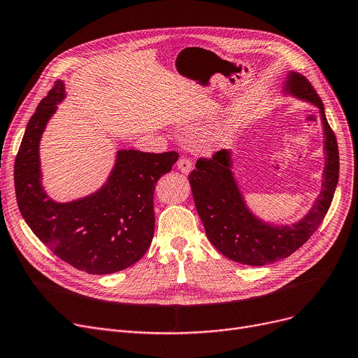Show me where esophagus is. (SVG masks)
<instances>
[{
  "instance_id": "1",
  "label": "esophagus",
  "mask_w": 358,
  "mask_h": 358,
  "mask_svg": "<svg viewBox=\"0 0 358 358\" xmlns=\"http://www.w3.org/2000/svg\"><path fill=\"white\" fill-rule=\"evenodd\" d=\"M177 168L181 171V173L189 174L190 171H192V168H193V164H192V161L187 159V158H180V159L177 161Z\"/></svg>"
}]
</instances>
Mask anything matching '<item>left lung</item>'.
<instances>
[{"label":"left lung","mask_w":358,"mask_h":358,"mask_svg":"<svg viewBox=\"0 0 358 358\" xmlns=\"http://www.w3.org/2000/svg\"><path fill=\"white\" fill-rule=\"evenodd\" d=\"M284 90L319 108L324 131L323 189L301 221L291 227H273L248 210L232 176V161L227 150L215 152L212 158H199L189 176L194 205L209 241L225 257L243 265L263 266L297 252L328 213L339 178L336 137L317 92L304 76L294 71L288 73Z\"/></svg>","instance_id":"left-lung-1"}]
</instances>
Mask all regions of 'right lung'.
Instances as JSON below:
<instances>
[{"label":"right lung","mask_w":358,"mask_h":358,"mask_svg":"<svg viewBox=\"0 0 358 358\" xmlns=\"http://www.w3.org/2000/svg\"><path fill=\"white\" fill-rule=\"evenodd\" d=\"M64 96V83L57 80L27 122L14 162L17 205L34 234L61 260L93 275L114 273L134 265L149 248L155 187L178 153L118 150L110 178L96 193L57 203L41 184L39 142Z\"/></svg>","instance_id":"1"}]
</instances>
